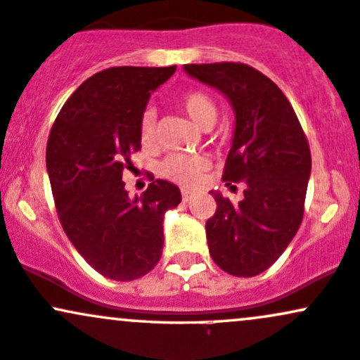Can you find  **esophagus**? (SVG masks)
<instances>
[{"label":"esophagus","instance_id":"1","mask_svg":"<svg viewBox=\"0 0 360 360\" xmlns=\"http://www.w3.org/2000/svg\"><path fill=\"white\" fill-rule=\"evenodd\" d=\"M181 197H184V202H188V200L192 199V192L191 191H181Z\"/></svg>","mask_w":360,"mask_h":360}]
</instances>
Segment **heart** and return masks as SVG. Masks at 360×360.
Here are the masks:
<instances>
[{"label": "heart", "instance_id": "obj_1", "mask_svg": "<svg viewBox=\"0 0 360 360\" xmlns=\"http://www.w3.org/2000/svg\"><path fill=\"white\" fill-rule=\"evenodd\" d=\"M179 106L184 110L197 127L202 130L211 129L218 118V106L214 99L204 91H185L179 96ZM139 135L144 148H153L156 142V117L150 110L144 111L139 123ZM211 166L206 154H169L160 166L165 179L180 185H194L200 180L204 172Z\"/></svg>", "mask_w": 360, "mask_h": 360}]
</instances>
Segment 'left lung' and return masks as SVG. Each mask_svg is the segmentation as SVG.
Wrapping results in <instances>:
<instances>
[{
	"label": "left lung",
	"mask_w": 360,
	"mask_h": 360,
	"mask_svg": "<svg viewBox=\"0 0 360 360\" xmlns=\"http://www.w3.org/2000/svg\"><path fill=\"white\" fill-rule=\"evenodd\" d=\"M185 72L216 87L235 110L233 144L223 181H243L238 204L214 192L206 221L212 261L242 278L266 271L283 254L304 218L311 149L292 104L271 79L245 63L185 65Z\"/></svg>",
	"instance_id": "8db88e82"
}]
</instances>
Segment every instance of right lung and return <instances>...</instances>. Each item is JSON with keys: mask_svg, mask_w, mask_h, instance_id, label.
Listing matches in <instances>:
<instances>
[{"mask_svg": "<svg viewBox=\"0 0 360 360\" xmlns=\"http://www.w3.org/2000/svg\"><path fill=\"white\" fill-rule=\"evenodd\" d=\"M176 67H113L87 79L63 104L48 137L46 166L61 226L89 266L132 281L148 274L163 250V216L180 188L148 175L130 199L123 172L141 150L139 123L154 89Z\"/></svg>", "mask_w": 360, "mask_h": 360, "instance_id": "1", "label": "right lung"}]
</instances>
